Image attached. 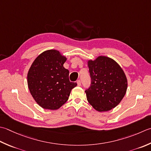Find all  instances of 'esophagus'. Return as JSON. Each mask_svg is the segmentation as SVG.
<instances>
[{
    "label": "esophagus",
    "mask_w": 151,
    "mask_h": 151,
    "mask_svg": "<svg viewBox=\"0 0 151 151\" xmlns=\"http://www.w3.org/2000/svg\"><path fill=\"white\" fill-rule=\"evenodd\" d=\"M76 83H77L78 86H81V81H80V80H78V81H76Z\"/></svg>",
    "instance_id": "obj_1"
}]
</instances>
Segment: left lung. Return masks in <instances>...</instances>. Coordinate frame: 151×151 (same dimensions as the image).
<instances>
[{"label": "left lung", "instance_id": "left-lung-1", "mask_svg": "<svg viewBox=\"0 0 151 151\" xmlns=\"http://www.w3.org/2000/svg\"><path fill=\"white\" fill-rule=\"evenodd\" d=\"M91 83L85 91L88 101L99 112L116 107L126 93L128 81L122 68L112 58L100 55L88 61Z\"/></svg>", "mask_w": 151, "mask_h": 151}]
</instances>
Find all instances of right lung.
Listing matches in <instances>:
<instances>
[{
    "mask_svg": "<svg viewBox=\"0 0 151 151\" xmlns=\"http://www.w3.org/2000/svg\"><path fill=\"white\" fill-rule=\"evenodd\" d=\"M65 56L56 50H48L38 55L27 73V84L31 96L44 109L57 110L67 102L73 88L69 71L63 67Z\"/></svg>",
    "mask_w": 151,
    "mask_h": 151,
    "instance_id": "1",
    "label": "right lung"
}]
</instances>
